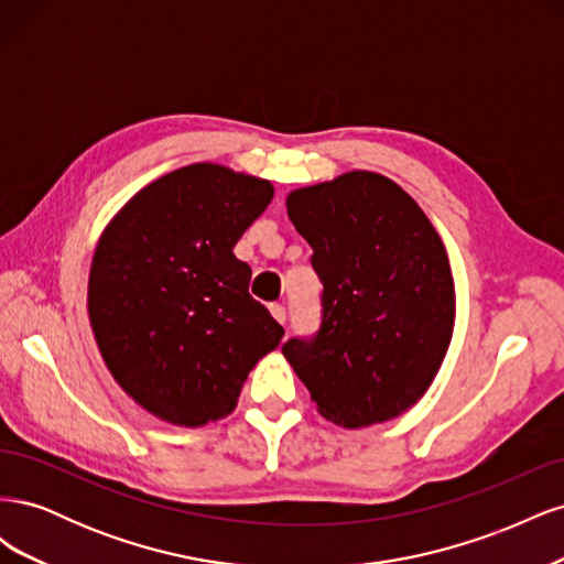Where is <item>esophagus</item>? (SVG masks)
Listing matches in <instances>:
<instances>
[{
	"label": "esophagus",
	"instance_id": "esophagus-1",
	"mask_svg": "<svg viewBox=\"0 0 564 564\" xmlns=\"http://www.w3.org/2000/svg\"><path fill=\"white\" fill-rule=\"evenodd\" d=\"M270 315L275 317L280 324H284V319H286V313H284V308H282L280 303H272V305H270Z\"/></svg>",
	"mask_w": 564,
	"mask_h": 564
}]
</instances>
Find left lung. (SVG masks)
I'll return each instance as SVG.
<instances>
[{
	"mask_svg": "<svg viewBox=\"0 0 564 564\" xmlns=\"http://www.w3.org/2000/svg\"><path fill=\"white\" fill-rule=\"evenodd\" d=\"M286 214L313 247L322 327L282 346L317 412L365 429L412 409L454 334V278L437 230L402 187L355 169L296 187Z\"/></svg>",
	"mask_w": 564,
	"mask_h": 564,
	"instance_id": "left-lung-1",
	"label": "left lung"
}]
</instances>
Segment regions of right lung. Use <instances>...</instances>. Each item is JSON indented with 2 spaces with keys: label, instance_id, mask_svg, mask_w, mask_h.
Wrapping results in <instances>:
<instances>
[{
  "label": "right lung",
  "instance_id": "add662e5",
  "mask_svg": "<svg viewBox=\"0 0 564 564\" xmlns=\"http://www.w3.org/2000/svg\"><path fill=\"white\" fill-rule=\"evenodd\" d=\"M270 181L197 162L141 187L94 251L87 308L100 357L155 419L228 416L284 329L249 296L232 247L270 204Z\"/></svg>",
  "mask_w": 564,
  "mask_h": 564
}]
</instances>
